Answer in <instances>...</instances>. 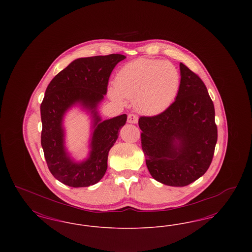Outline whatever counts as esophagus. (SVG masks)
Instances as JSON below:
<instances>
[{
	"label": "esophagus",
	"mask_w": 252,
	"mask_h": 252,
	"mask_svg": "<svg viewBox=\"0 0 252 252\" xmlns=\"http://www.w3.org/2000/svg\"><path fill=\"white\" fill-rule=\"evenodd\" d=\"M127 123L129 124H137L138 123V116L135 114H129L127 116Z\"/></svg>",
	"instance_id": "obj_1"
}]
</instances>
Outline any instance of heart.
Instances as JSON below:
<instances>
[{"label":"heart","instance_id":"1","mask_svg":"<svg viewBox=\"0 0 252 252\" xmlns=\"http://www.w3.org/2000/svg\"><path fill=\"white\" fill-rule=\"evenodd\" d=\"M108 97L124 104L134 99L135 108L142 114L155 116L164 112L179 94L180 75L170 62L139 59L126 64L117 72Z\"/></svg>","mask_w":252,"mask_h":252}]
</instances>
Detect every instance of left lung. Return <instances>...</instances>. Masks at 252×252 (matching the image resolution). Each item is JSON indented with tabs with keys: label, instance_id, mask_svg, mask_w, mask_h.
Instances as JSON below:
<instances>
[{
	"label": "left lung",
	"instance_id": "obj_1",
	"mask_svg": "<svg viewBox=\"0 0 252 252\" xmlns=\"http://www.w3.org/2000/svg\"><path fill=\"white\" fill-rule=\"evenodd\" d=\"M175 102L164 112L141 117L142 148L152 178L183 187L202 177L212 162L217 127L215 107L203 81L183 63Z\"/></svg>",
	"mask_w": 252,
	"mask_h": 252
}]
</instances>
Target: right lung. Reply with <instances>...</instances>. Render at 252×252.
I'll return each mask as SVG.
<instances>
[{"label":"right lung","instance_id":"add662e5","mask_svg":"<svg viewBox=\"0 0 252 252\" xmlns=\"http://www.w3.org/2000/svg\"><path fill=\"white\" fill-rule=\"evenodd\" d=\"M126 59L120 54L96 56L73 60L50 82L40 105L42 123L41 146L52 175L73 188L94 185L108 169L110 148L126 122V114L103 120L98 107L107 94L110 73ZM89 116L91 134L89 153L78 161L65 145L63 119L72 108Z\"/></svg>","mask_w":252,"mask_h":252}]
</instances>
